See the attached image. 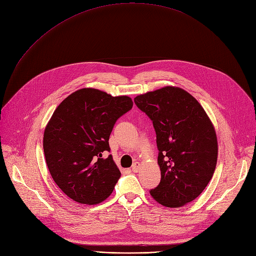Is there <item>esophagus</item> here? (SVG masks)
Wrapping results in <instances>:
<instances>
[{
	"instance_id": "1",
	"label": "esophagus",
	"mask_w": 256,
	"mask_h": 256,
	"mask_svg": "<svg viewBox=\"0 0 256 256\" xmlns=\"http://www.w3.org/2000/svg\"><path fill=\"white\" fill-rule=\"evenodd\" d=\"M140 168H141V164L139 162H135L134 164H132V172H138L140 170Z\"/></svg>"
}]
</instances>
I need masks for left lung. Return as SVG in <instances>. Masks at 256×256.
<instances>
[{
	"mask_svg": "<svg viewBox=\"0 0 256 256\" xmlns=\"http://www.w3.org/2000/svg\"><path fill=\"white\" fill-rule=\"evenodd\" d=\"M134 102L152 120L157 135L161 181L150 196L170 208L194 201L216 166L218 148L212 122L196 99L178 86L140 94Z\"/></svg>",
	"mask_w": 256,
	"mask_h": 256,
	"instance_id": "1",
	"label": "left lung"
}]
</instances>
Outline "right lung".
<instances>
[{
    "label": "right lung",
    "mask_w": 256,
    "mask_h": 256,
    "mask_svg": "<svg viewBox=\"0 0 256 256\" xmlns=\"http://www.w3.org/2000/svg\"><path fill=\"white\" fill-rule=\"evenodd\" d=\"M132 98L93 88H80L55 108L42 139L54 182L73 201L95 205L113 192L121 176L110 152L116 120L132 108Z\"/></svg>",
    "instance_id": "right-lung-1"
}]
</instances>
